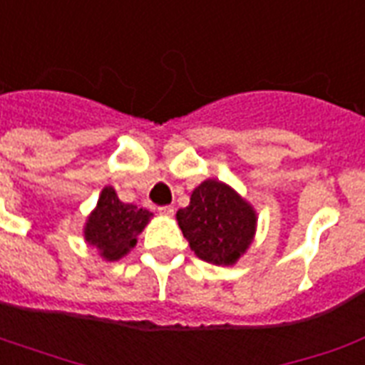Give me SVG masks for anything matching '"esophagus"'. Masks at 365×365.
<instances>
[{"label": "esophagus", "mask_w": 365, "mask_h": 365, "mask_svg": "<svg viewBox=\"0 0 365 365\" xmlns=\"http://www.w3.org/2000/svg\"><path fill=\"white\" fill-rule=\"evenodd\" d=\"M174 210H176L174 206H160L159 214L160 216H174Z\"/></svg>", "instance_id": "34e87169"}]
</instances>
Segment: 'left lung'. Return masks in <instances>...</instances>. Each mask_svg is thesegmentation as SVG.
<instances>
[{
  "label": "left lung",
  "mask_w": 365,
  "mask_h": 365,
  "mask_svg": "<svg viewBox=\"0 0 365 365\" xmlns=\"http://www.w3.org/2000/svg\"><path fill=\"white\" fill-rule=\"evenodd\" d=\"M176 220L195 255L222 267L235 265L248 252L257 229L254 206L220 180L199 183Z\"/></svg>",
  "instance_id": "obj_1"
}]
</instances>
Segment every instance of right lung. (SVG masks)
<instances>
[{
    "label": "right lung",
    "instance_id": "add662e5",
    "mask_svg": "<svg viewBox=\"0 0 365 365\" xmlns=\"http://www.w3.org/2000/svg\"><path fill=\"white\" fill-rule=\"evenodd\" d=\"M153 214L145 208L126 205L111 185H106L94 210L83 225V237L96 248L104 261H119L138 242V235L151 222Z\"/></svg>",
    "mask_w": 365,
    "mask_h": 365
}]
</instances>
